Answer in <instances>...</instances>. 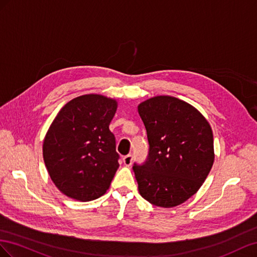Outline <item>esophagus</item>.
<instances>
[{"mask_svg": "<svg viewBox=\"0 0 257 257\" xmlns=\"http://www.w3.org/2000/svg\"><path fill=\"white\" fill-rule=\"evenodd\" d=\"M122 161H123V165H124V166H127V167L131 166V164H133V155L124 156V157L122 158Z\"/></svg>", "mask_w": 257, "mask_h": 257, "instance_id": "34e87169", "label": "esophagus"}]
</instances>
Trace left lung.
Wrapping results in <instances>:
<instances>
[{
    "label": "left lung",
    "instance_id": "left-lung-1",
    "mask_svg": "<svg viewBox=\"0 0 257 257\" xmlns=\"http://www.w3.org/2000/svg\"><path fill=\"white\" fill-rule=\"evenodd\" d=\"M150 153L134 166L139 193L150 203L173 208L195 195L214 163L213 133L209 121L187 102L156 96L141 102Z\"/></svg>",
    "mask_w": 257,
    "mask_h": 257
}]
</instances>
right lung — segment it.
Instances as JSON below:
<instances>
[{
    "label": "right lung",
    "mask_w": 257,
    "mask_h": 257,
    "mask_svg": "<svg viewBox=\"0 0 257 257\" xmlns=\"http://www.w3.org/2000/svg\"><path fill=\"white\" fill-rule=\"evenodd\" d=\"M117 105L113 98L83 94L69 101L47 130L44 163L56 187L72 199L94 200L111 185L119 167L108 129Z\"/></svg>",
    "instance_id": "1"
}]
</instances>
